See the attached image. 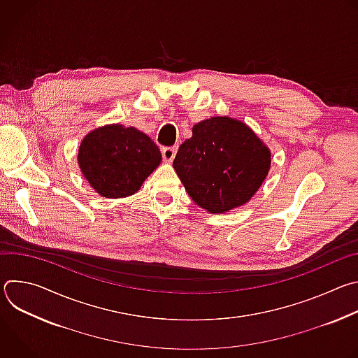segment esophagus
<instances>
[{"label":"esophagus","instance_id":"34e87169","mask_svg":"<svg viewBox=\"0 0 358 358\" xmlns=\"http://www.w3.org/2000/svg\"><path fill=\"white\" fill-rule=\"evenodd\" d=\"M176 152H177V147H162L163 160L167 163H171L174 160Z\"/></svg>","mask_w":358,"mask_h":358}]
</instances>
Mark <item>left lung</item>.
<instances>
[{
	"label": "left lung",
	"instance_id": "left-lung-1",
	"mask_svg": "<svg viewBox=\"0 0 358 358\" xmlns=\"http://www.w3.org/2000/svg\"><path fill=\"white\" fill-rule=\"evenodd\" d=\"M196 206L221 214L243 206L271 167V151L245 123L213 117L194 126L173 163Z\"/></svg>",
	"mask_w": 358,
	"mask_h": 358
}]
</instances>
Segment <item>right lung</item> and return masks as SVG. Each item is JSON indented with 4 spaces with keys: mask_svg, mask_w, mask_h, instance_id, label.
I'll list each match as a JSON object with an SVG mask.
<instances>
[{
    "mask_svg": "<svg viewBox=\"0 0 358 358\" xmlns=\"http://www.w3.org/2000/svg\"><path fill=\"white\" fill-rule=\"evenodd\" d=\"M78 160L85 178L100 195L122 198L133 195L157 169L162 152L137 129L110 124L83 138Z\"/></svg>",
    "mask_w": 358,
    "mask_h": 358,
    "instance_id": "right-lung-1",
    "label": "right lung"
}]
</instances>
